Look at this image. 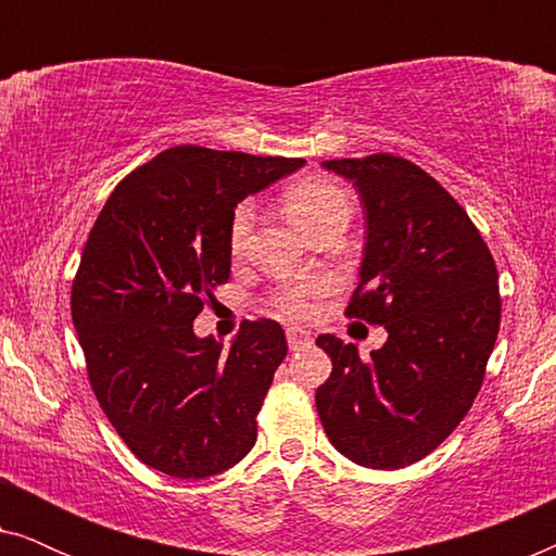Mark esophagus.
Masks as SVG:
<instances>
[{"label": "esophagus", "mask_w": 556, "mask_h": 556, "mask_svg": "<svg viewBox=\"0 0 556 556\" xmlns=\"http://www.w3.org/2000/svg\"><path fill=\"white\" fill-rule=\"evenodd\" d=\"M286 339H288V346L293 349H303L311 344V333L306 329H301V326H288L286 329Z\"/></svg>", "instance_id": "obj_1"}]
</instances>
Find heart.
Segmentation results:
<instances>
[{
  "instance_id": "1",
  "label": "heart",
  "mask_w": 556,
  "mask_h": 556,
  "mask_svg": "<svg viewBox=\"0 0 556 556\" xmlns=\"http://www.w3.org/2000/svg\"><path fill=\"white\" fill-rule=\"evenodd\" d=\"M286 210L301 230L314 235L318 227L329 225L331 219L352 215V200H349L346 189L337 185V181L308 179L288 189ZM250 227H253V207L250 204H238L230 219L232 253H238L245 245ZM326 291H329V280L326 278H299L276 291L273 308L283 316L306 318L314 314V301Z\"/></svg>"
}]
</instances>
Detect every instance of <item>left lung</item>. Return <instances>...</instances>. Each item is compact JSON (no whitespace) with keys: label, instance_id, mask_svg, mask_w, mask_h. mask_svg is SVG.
<instances>
[{"label":"left lung","instance_id":"8db88e82","mask_svg":"<svg viewBox=\"0 0 556 556\" xmlns=\"http://www.w3.org/2000/svg\"><path fill=\"white\" fill-rule=\"evenodd\" d=\"M354 181L367 238L346 316L387 329L362 359L321 333L331 377L316 409L331 445L364 468L397 470L435 451L473 405L501 324L498 273L466 210L392 154L331 159Z\"/></svg>","mask_w":556,"mask_h":556}]
</instances>
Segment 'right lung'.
I'll return each mask as SVG.
<instances>
[{"label": "right lung", "instance_id": "add662e5", "mask_svg": "<svg viewBox=\"0 0 556 556\" xmlns=\"http://www.w3.org/2000/svg\"><path fill=\"white\" fill-rule=\"evenodd\" d=\"M303 164L166 149L113 189L88 235L71 311L90 387L136 458L166 476L223 473L255 445L283 329L245 321L225 349L192 324L230 278L238 202Z\"/></svg>", "mask_w": 556, "mask_h": 556}]
</instances>
